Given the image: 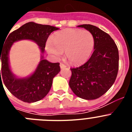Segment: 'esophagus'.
<instances>
[{"instance_id": "esophagus-1", "label": "esophagus", "mask_w": 132, "mask_h": 132, "mask_svg": "<svg viewBox=\"0 0 132 132\" xmlns=\"http://www.w3.org/2000/svg\"><path fill=\"white\" fill-rule=\"evenodd\" d=\"M60 67H61V69H64V68H65V67H66V65H64L63 63H60Z\"/></svg>"}]
</instances>
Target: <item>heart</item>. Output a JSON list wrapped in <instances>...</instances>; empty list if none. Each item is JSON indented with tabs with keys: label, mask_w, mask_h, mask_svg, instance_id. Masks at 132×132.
I'll return each mask as SVG.
<instances>
[{
	"label": "heart",
	"mask_w": 132,
	"mask_h": 132,
	"mask_svg": "<svg viewBox=\"0 0 132 132\" xmlns=\"http://www.w3.org/2000/svg\"><path fill=\"white\" fill-rule=\"evenodd\" d=\"M94 47L92 33L80 29H67L55 35L53 41L49 39L46 50L54 57L59 59L65 52L66 58L73 65L86 62Z\"/></svg>",
	"instance_id": "obj_1"
}]
</instances>
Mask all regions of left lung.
Listing matches in <instances>:
<instances>
[{
	"mask_svg": "<svg viewBox=\"0 0 132 132\" xmlns=\"http://www.w3.org/2000/svg\"><path fill=\"white\" fill-rule=\"evenodd\" d=\"M78 27L90 31L94 38V52L83 65L71 68L70 88L75 95L94 100L108 91L118 71V50L112 38L98 27L82 24Z\"/></svg>",
	"mask_w": 132,
	"mask_h": 132,
	"instance_id": "obj_1",
	"label": "left lung"
}]
</instances>
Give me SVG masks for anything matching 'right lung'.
<instances>
[{
  "mask_svg": "<svg viewBox=\"0 0 132 132\" xmlns=\"http://www.w3.org/2000/svg\"><path fill=\"white\" fill-rule=\"evenodd\" d=\"M57 30L58 28L52 26L30 22L10 34L0 47V62L2 63L1 80L2 78L6 87L19 100L28 103L37 102L44 98L50 92L53 78L61 69L59 63L48 61L44 59V53L49 36ZM21 40H30L36 43L41 52L38 66L33 73L26 78H19L14 74L9 62L11 46L14 43Z\"/></svg>",
  "mask_w": 132,
  "mask_h": 132,
  "instance_id": "right-lung-1",
  "label": "right lung"
}]
</instances>
